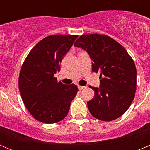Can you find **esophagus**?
Returning a JSON list of instances; mask_svg holds the SVG:
<instances>
[{"label":"esophagus","mask_w":150,"mask_h":150,"mask_svg":"<svg viewBox=\"0 0 150 150\" xmlns=\"http://www.w3.org/2000/svg\"><path fill=\"white\" fill-rule=\"evenodd\" d=\"M86 88V86H78V88H79V90H83V88Z\"/></svg>","instance_id":"esophagus-1"}]
</instances>
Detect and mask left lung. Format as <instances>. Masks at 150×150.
<instances>
[{
	"label": "left lung",
	"mask_w": 150,
	"mask_h": 150,
	"mask_svg": "<svg viewBox=\"0 0 150 150\" xmlns=\"http://www.w3.org/2000/svg\"><path fill=\"white\" fill-rule=\"evenodd\" d=\"M74 46L87 52L91 69L100 73V86L91 87L95 96L87 102L91 114L102 121H112L126 112L134 98L137 71L134 62L117 41L103 34L80 36Z\"/></svg>",
	"instance_id": "1"
}]
</instances>
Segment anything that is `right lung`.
I'll return each instance as SVG.
<instances>
[{"label": "right lung", "mask_w": 150, "mask_h": 150, "mask_svg": "<svg viewBox=\"0 0 150 150\" xmlns=\"http://www.w3.org/2000/svg\"><path fill=\"white\" fill-rule=\"evenodd\" d=\"M78 35L48 36L30 50L22 66L18 88L31 116L52 124L61 121L70 110L78 91L76 85L58 83L54 76Z\"/></svg>", "instance_id": "obj_1"}]
</instances>
